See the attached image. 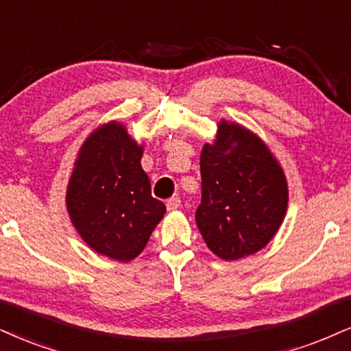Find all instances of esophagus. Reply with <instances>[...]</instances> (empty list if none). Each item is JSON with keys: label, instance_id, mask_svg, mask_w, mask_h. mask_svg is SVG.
I'll use <instances>...</instances> for the list:
<instances>
[{"label": "esophagus", "instance_id": "1", "mask_svg": "<svg viewBox=\"0 0 351 351\" xmlns=\"http://www.w3.org/2000/svg\"><path fill=\"white\" fill-rule=\"evenodd\" d=\"M166 206L169 211H174V210H179L180 208V198L179 197H172L169 198L166 202Z\"/></svg>", "mask_w": 351, "mask_h": 351}]
</instances>
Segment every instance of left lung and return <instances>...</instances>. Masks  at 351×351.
Returning a JSON list of instances; mask_svg holds the SVG:
<instances>
[{
	"instance_id": "obj_1",
	"label": "left lung",
	"mask_w": 351,
	"mask_h": 351,
	"mask_svg": "<svg viewBox=\"0 0 351 351\" xmlns=\"http://www.w3.org/2000/svg\"><path fill=\"white\" fill-rule=\"evenodd\" d=\"M202 203L195 221L208 249L239 261L274 239L288 208V182L270 148L239 123L221 119L200 154Z\"/></svg>"
}]
</instances>
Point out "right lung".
I'll return each instance as SVG.
<instances>
[{"mask_svg":"<svg viewBox=\"0 0 351 351\" xmlns=\"http://www.w3.org/2000/svg\"><path fill=\"white\" fill-rule=\"evenodd\" d=\"M143 146L123 123L94 130L77 151L66 189L73 226L94 252L119 262L141 254L166 206L151 195Z\"/></svg>","mask_w":351,"mask_h":351,"instance_id":"obj_1","label":"right lung"}]
</instances>
